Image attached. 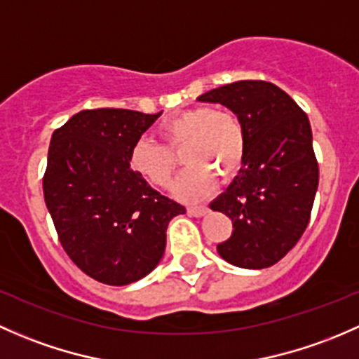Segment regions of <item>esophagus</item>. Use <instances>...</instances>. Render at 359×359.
<instances>
[{"instance_id": "34e87169", "label": "esophagus", "mask_w": 359, "mask_h": 359, "mask_svg": "<svg viewBox=\"0 0 359 359\" xmlns=\"http://www.w3.org/2000/svg\"><path fill=\"white\" fill-rule=\"evenodd\" d=\"M207 210L209 209H207L205 205H190L188 207V214H191V216H195V217L205 216Z\"/></svg>"}]
</instances>
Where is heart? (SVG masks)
Returning <instances> with one entry per match:
<instances>
[{
  "mask_svg": "<svg viewBox=\"0 0 359 359\" xmlns=\"http://www.w3.org/2000/svg\"><path fill=\"white\" fill-rule=\"evenodd\" d=\"M164 147L152 140H138L131 149V169L150 184L168 188L178 169V154L190 165L176 184L187 201L202 198L212 190L214 178H231L245 154V131L235 114L197 107L164 121L157 129Z\"/></svg>",
  "mask_w": 359,
  "mask_h": 359,
  "instance_id": "1",
  "label": "heart"
}]
</instances>
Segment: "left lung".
<instances>
[{"label":"left lung","instance_id":"left-lung-1","mask_svg":"<svg viewBox=\"0 0 359 359\" xmlns=\"http://www.w3.org/2000/svg\"><path fill=\"white\" fill-rule=\"evenodd\" d=\"M197 100L230 109L245 131L238 175L209 204L233 223L217 252L238 268H269L297 243L311 216L318 162L308 116L266 81H236Z\"/></svg>","mask_w":359,"mask_h":359}]
</instances>
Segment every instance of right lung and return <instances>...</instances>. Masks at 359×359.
I'll use <instances>...</instances> for the list:
<instances>
[{
	"label": "right lung",
	"instance_id": "right-lung-1",
	"mask_svg": "<svg viewBox=\"0 0 359 359\" xmlns=\"http://www.w3.org/2000/svg\"><path fill=\"white\" fill-rule=\"evenodd\" d=\"M161 114L81 110L51 136L43 178L48 212L74 264L107 285H129L155 269L169 221L184 214L129 164Z\"/></svg>",
	"mask_w": 359,
	"mask_h": 359
}]
</instances>
